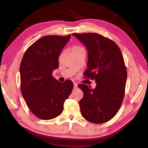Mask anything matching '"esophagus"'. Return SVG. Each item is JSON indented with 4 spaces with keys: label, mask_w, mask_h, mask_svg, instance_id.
I'll return each mask as SVG.
<instances>
[{
    "label": "esophagus",
    "mask_w": 148,
    "mask_h": 148,
    "mask_svg": "<svg viewBox=\"0 0 148 148\" xmlns=\"http://www.w3.org/2000/svg\"><path fill=\"white\" fill-rule=\"evenodd\" d=\"M74 89H76L77 87H78V83H74Z\"/></svg>",
    "instance_id": "obj_1"
}]
</instances>
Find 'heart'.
<instances>
[{"instance_id": "1", "label": "heart", "mask_w": 148, "mask_h": 148, "mask_svg": "<svg viewBox=\"0 0 148 148\" xmlns=\"http://www.w3.org/2000/svg\"><path fill=\"white\" fill-rule=\"evenodd\" d=\"M79 48H80V47H78V46H76V47H73V49H79Z\"/></svg>"}]
</instances>
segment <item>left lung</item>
<instances>
[{"mask_svg": "<svg viewBox=\"0 0 148 148\" xmlns=\"http://www.w3.org/2000/svg\"><path fill=\"white\" fill-rule=\"evenodd\" d=\"M88 51L86 78L95 79L92 89L83 84L78 86L83 92L79 101L83 117L88 122L102 123L117 113L125 94L127 72L119 46L110 39L97 33H73Z\"/></svg>", "mask_w": 148, "mask_h": 148, "instance_id": "8db88e82", "label": "left lung"}]
</instances>
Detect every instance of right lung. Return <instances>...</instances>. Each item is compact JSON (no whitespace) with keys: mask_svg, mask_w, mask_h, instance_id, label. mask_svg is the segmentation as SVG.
<instances>
[{"mask_svg":"<svg viewBox=\"0 0 148 148\" xmlns=\"http://www.w3.org/2000/svg\"><path fill=\"white\" fill-rule=\"evenodd\" d=\"M71 35L45 36L34 42L20 66L21 91L31 112L43 120L58 117L73 88L70 79L61 83L53 77L59 68V57Z\"/></svg>","mask_w":148,"mask_h":148,"instance_id":"1","label":"right lung"}]
</instances>
